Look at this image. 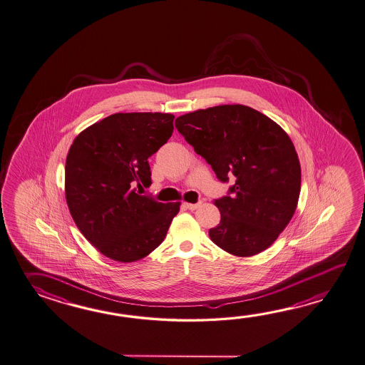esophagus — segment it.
Segmentation results:
<instances>
[{
  "label": "esophagus",
  "mask_w": 365,
  "mask_h": 365,
  "mask_svg": "<svg viewBox=\"0 0 365 365\" xmlns=\"http://www.w3.org/2000/svg\"><path fill=\"white\" fill-rule=\"evenodd\" d=\"M185 208L190 209V210H195V209L200 208L202 205V201H197L196 204H191V202H183Z\"/></svg>",
  "instance_id": "obj_1"
}]
</instances>
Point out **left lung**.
<instances>
[{"label":"left lung","instance_id":"8db88e82","mask_svg":"<svg viewBox=\"0 0 365 365\" xmlns=\"http://www.w3.org/2000/svg\"><path fill=\"white\" fill-rule=\"evenodd\" d=\"M175 127L208 163L227 195L215 201L221 221L209 230L223 251L262 252L290 222L300 194V164L289 135L245 105H220L175 119Z\"/></svg>","mask_w":365,"mask_h":365}]
</instances>
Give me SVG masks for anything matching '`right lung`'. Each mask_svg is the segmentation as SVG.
Segmentation results:
<instances>
[{
	"label": "right lung",
	"instance_id": "right-lung-1",
	"mask_svg": "<svg viewBox=\"0 0 365 365\" xmlns=\"http://www.w3.org/2000/svg\"><path fill=\"white\" fill-rule=\"evenodd\" d=\"M173 114L117 113L75 138L65 168L67 205L91 245L119 262L163 243L180 202L136 192L150 185L148 158L173 134Z\"/></svg>",
	"mask_w": 365,
	"mask_h": 365
}]
</instances>
